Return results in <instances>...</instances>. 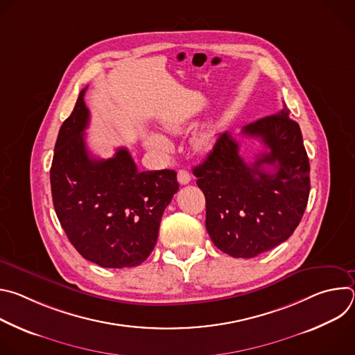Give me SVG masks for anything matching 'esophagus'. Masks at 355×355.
<instances>
[{"label":"esophagus","instance_id":"34e87169","mask_svg":"<svg viewBox=\"0 0 355 355\" xmlns=\"http://www.w3.org/2000/svg\"><path fill=\"white\" fill-rule=\"evenodd\" d=\"M177 178H178V182H180L181 185H187V184H189V181H191V174H189L187 170H178Z\"/></svg>","mask_w":355,"mask_h":355}]
</instances>
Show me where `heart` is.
<instances>
[{
	"label": "heart",
	"mask_w": 355,
	"mask_h": 355,
	"mask_svg": "<svg viewBox=\"0 0 355 355\" xmlns=\"http://www.w3.org/2000/svg\"><path fill=\"white\" fill-rule=\"evenodd\" d=\"M163 128L171 133H177L181 129V123L175 122L173 119H166V121H163ZM208 141H209L208 135L202 133L195 139L193 143H195L196 148H204L208 146ZM144 143L148 148H155V150H166L170 147V141L163 135L153 133V132H148L144 135Z\"/></svg>",
	"instance_id": "obj_1"
}]
</instances>
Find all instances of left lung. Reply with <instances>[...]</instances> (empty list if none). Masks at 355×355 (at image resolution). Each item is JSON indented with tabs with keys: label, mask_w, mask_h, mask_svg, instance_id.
<instances>
[{
	"label": "left lung",
	"mask_w": 355,
	"mask_h": 355,
	"mask_svg": "<svg viewBox=\"0 0 355 355\" xmlns=\"http://www.w3.org/2000/svg\"><path fill=\"white\" fill-rule=\"evenodd\" d=\"M264 151L245 162L230 132L218 136L205 162L193 168L207 199V230L236 259H251L285 241L306 209L309 159L299 125L284 108L241 129ZM272 168V171H268Z\"/></svg>",
	"instance_id": "obj_1"
}]
</instances>
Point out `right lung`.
Listing matches in <instances>:
<instances>
[{
    "mask_svg": "<svg viewBox=\"0 0 355 355\" xmlns=\"http://www.w3.org/2000/svg\"><path fill=\"white\" fill-rule=\"evenodd\" d=\"M80 92L63 122L50 168L53 205L70 243L104 268L136 267L153 251L162 216L178 191L174 170L140 173L128 148L108 160L87 150L89 111Z\"/></svg>",
    "mask_w": 355,
    "mask_h": 355,
    "instance_id": "1",
    "label": "right lung"
}]
</instances>
